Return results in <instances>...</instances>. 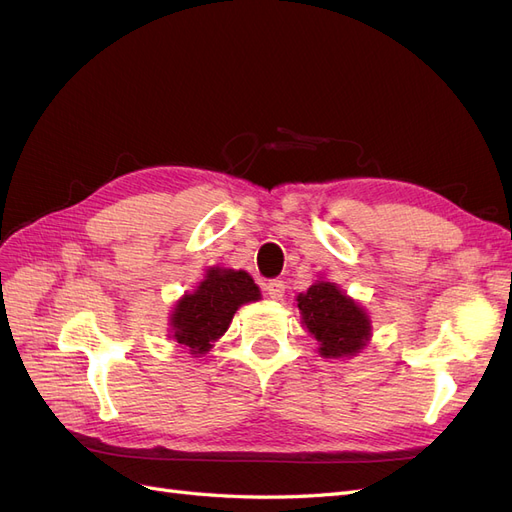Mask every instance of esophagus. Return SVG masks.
I'll return each instance as SVG.
<instances>
[{"instance_id":"1","label":"esophagus","mask_w":512,"mask_h":512,"mask_svg":"<svg viewBox=\"0 0 512 512\" xmlns=\"http://www.w3.org/2000/svg\"><path fill=\"white\" fill-rule=\"evenodd\" d=\"M284 292H286V284L282 280H271L267 284V294L275 301H282L284 299Z\"/></svg>"}]
</instances>
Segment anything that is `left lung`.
<instances>
[{
    "label": "left lung",
    "instance_id": "8db88e82",
    "mask_svg": "<svg viewBox=\"0 0 512 512\" xmlns=\"http://www.w3.org/2000/svg\"><path fill=\"white\" fill-rule=\"evenodd\" d=\"M294 301L301 312V324L316 339L318 354L324 359H352L369 344L371 318L367 309L335 282L320 277Z\"/></svg>",
    "mask_w": 512,
    "mask_h": 512
}]
</instances>
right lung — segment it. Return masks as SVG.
I'll return each instance as SVG.
<instances>
[{
	"mask_svg": "<svg viewBox=\"0 0 512 512\" xmlns=\"http://www.w3.org/2000/svg\"><path fill=\"white\" fill-rule=\"evenodd\" d=\"M260 299V288L247 271L209 267L203 280L192 292H185L170 312V339L194 356L207 354L228 331L237 309Z\"/></svg>",
	"mask_w": 512,
	"mask_h": 512,
	"instance_id": "add662e5",
	"label": "right lung"
}]
</instances>
